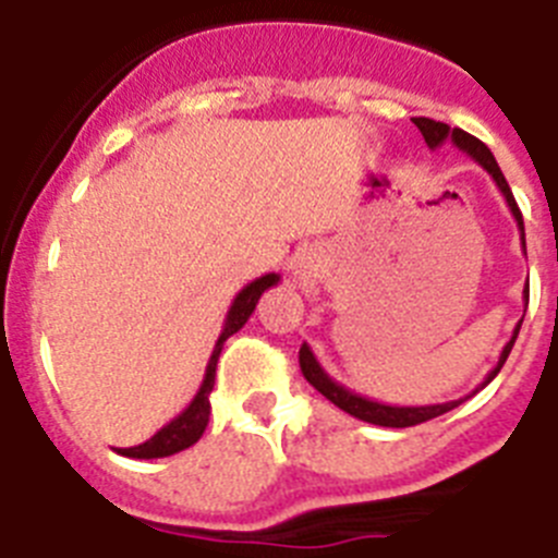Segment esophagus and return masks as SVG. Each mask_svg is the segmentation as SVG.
<instances>
[{"label": "esophagus", "mask_w": 558, "mask_h": 558, "mask_svg": "<svg viewBox=\"0 0 558 558\" xmlns=\"http://www.w3.org/2000/svg\"><path fill=\"white\" fill-rule=\"evenodd\" d=\"M322 256L315 251H302L295 256V279H299V288L304 290L310 302H315L322 295Z\"/></svg>", "instance_id": "34e87169"}]
</instances>
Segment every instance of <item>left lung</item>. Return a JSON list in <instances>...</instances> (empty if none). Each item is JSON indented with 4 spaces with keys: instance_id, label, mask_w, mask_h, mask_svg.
<instances>
[{
    "instance_id": "8db88e82",
    "label": "left lung",
    "mask_w": 558,
    "mask_h": 558,
    "mask_svg": "<svg viewBox=\"0 0 558 558\" xmlns=\"http://www.w3.org/2000/svg\"><path fill=\"white\" fill-rule=\"evenodd\" d=\"M413 125L422 131V136H425L427 147L430 150H436V147H441L445 142H452V145L458 147L461 153H466L472 161H477V165L483 167V170L489 172L492 181L497 184V190L502 192V198H506V204H509L511 215H514L517 220V229H520V240H522V248H525V226H522V211L520 206H517L514 195H511V186L509 181H506V175H502V170L497 167L495 156H492V150L486 145H483L481 140H475V136H470L466 131H461V128H450L445 125V122H436V120H427V117H416L413 120ZM522 299H525V307H529V284H525V290H522ZM520 327L522 322H517L514 332H511V340L502 347L500 352V360H497V366L492 368L489 374H486V379H483L481 386L475 388L472 393H477L481 388H486L492 383V379L497 377V372L502 368V363H506V357H509L511 347H514L517 335H520ZM299 363H302V374L304 379H307L310 386L315 388V391H322L324 397L332 402V405H338L340 411H347L349 416L360 418V422H368V425H379V427H413V425H422V422H427V418H436L441 416V413L452 411V408H458L463 402V399H452V402H441V405H386V402H374V399L368 397H360V393L349 391L347 386H340V383H335L332 377H329L327 372H324V366L318 363V357L313 354V349L307 347V343H302V349H299Z\"/></svg>"
}]
</instances>
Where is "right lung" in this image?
Wrapping results in <instances>:
<instances>
[{"mask_svg":"<svg viewBox=\"0 0 558 558\" xmlns=\"http://www.w3.org/2000/svg\"><path fill=\"white\" fill-rule=\"evenodd\" d=\"M279 284V274H265L259 279H254L251 284H245L240 293L234 295V302H231L229 315H226V324H223V332H220L218 343L211 349V357L206 363V374H204V383H201L198 393L192 397L190 405L179 413V416L167 422L156 436H150L145 445L140 447H125V450H117L120 456L128 458H167V456H175V452L186 450L204 436L206 425H209V393L215 388V372H218V357L223 352V343L236 332V329H243L245 322L251 318V313L256 310V302L263 299V293L268 288Z\"/></svg>","mask_w":558,"mask_h":558,"instance_id":"1","label":"right lung"}]
</instances>
